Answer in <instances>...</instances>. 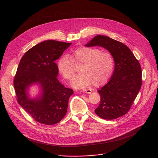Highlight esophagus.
<instances>
[{
	"mask_svg": "<svg viewBox=\"0 0 158 158\" xmlns=\"http://www.w3.org/2000/svg\"><path fill=\"white\" fill-rule=\"evenodd\" d=\"M82 91L86 94H90L92 92V90L91 89H83Z\"/></svg>",
	"mask_w": 158,
	"mask_h": 158,
	"instance_id": "34e87169",
	"label": "esophagus"
}]
</instances>
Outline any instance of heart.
I'll list each match as a JSON object with an SVG mask.
<instances>
[{
    "label": "heart",
    "mask_w": 158,
    "mask_h": 158,
    "mask_svg": "<svg viewBox=\"0 0 158 158\" xmlns=\"http://www.w3.org/2000/svg\"><path fill=\"white\" fill-rule=\"evenodd\" d=\"M81 64V73L76 75L71 81L75 88H83L90 84L98 86L105 83L113 73L114 59L108 52L100 48L81 47L74 50L69 58L63 56L58 60L57 68L62 76L70 80L75 72V65Z\"/></svg>",
    "instance_id": "b5f03b06"
}]
</instances>
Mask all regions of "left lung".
I'll use <instances>...</instances> for the list:
<instances>
[{
    "instance_id": "obj_1",
    "label": "left lung",
    "mask_w": 158,
    "mask_h": 158,
    "mask_svg": "<svg viewBox=\"0 0 158 158\" xmlns=\"http://www.w3.org/2000/svg\"><path fill=\"white\" fill-rule=\"evenodd\" d=\"M85 45L102 47L112 54L114 59L111 78L98 91L101 100L95 113L106 120L115 119L126 114L142 86L139 62L127 45L106 36H95Z\"/></svg>"
}]
</instances>
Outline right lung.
<instances>
[{
  "mask_svg": "<svg viewBox=\"0 0 158 158\" xmlns=\"http://www.w3.org/2000/svg\"><path fill=\"white\" fill-rule=\"evenodd\" d=\"M72 43L47 40L33 46L21 58L14 80L18 103L36 122L47 125L60 122L68 110L73 91L57 79L58 60ZM37 84L40 94L31 98L29 89Z\"/></svg>",
  "mask_w": 158,
  "mask_h": 158,
  "instance_id": "obj_1",
  "label": "right lung"
}]
</instances>
